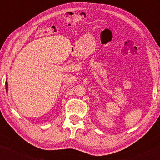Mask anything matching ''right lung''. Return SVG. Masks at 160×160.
Wrapping results in <instances>:
<instances>
[{"instance_id": "obj_1", "label": "right lung", "mask_w": 160, "mask_h": 160, "mask_svg": "<svg viewBox=\"0 0 160 160\" xmlns=\"http://www.w3.org/2000/svg\"><path fill=\"white\" fill-rule=\"evenodd\" d=\"M7 88H8V83H7V81H6V91L8 90V89H7Z\"/></svg>"}]
</instances>
